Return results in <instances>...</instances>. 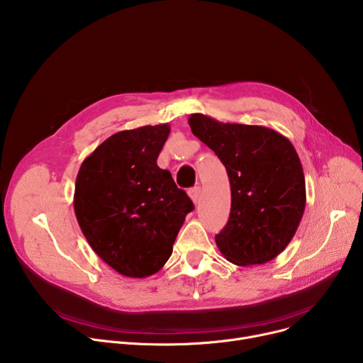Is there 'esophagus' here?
Wrapping results in <instances>:
<instances>
[{
    "label": "esophagus",
    "instance_id": "1",
    "mask_svg": "<svg viewBox=\"0 0 363 363\" xmlns=\"http://www.w3.org/2000/svg\"><path fill=\"white\" fill-rule=\"evenodd\" d=\"M189 196H190L191 201H194V203H198V201L201 198V187L195 186V187L189 189Z\"/></svg>",
    "mask_w": 363,
    "mask_h": 363
}]
</instances>
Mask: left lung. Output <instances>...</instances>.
I'll use <instances>...</instances> for the list:
<instances>
[{
    "instance_id": "obj_1",
    "label": "left lung",
    "mask_w": 363,
    "mask_h": 363,
    "mask_svg": "<svg viewBox=\"0 0 363 363\" xmlns=\"http://www.w3.org/2000/svg\"><path fill=\"white\" fill-rule=\"evenodd\" d=\"M189 125L221 160L230 179V218L216 236L220 252L242 267L274 259L293 239L306 205L294 146L264 125L220 123L203 114H191Z\"/></svg>"
}]
</instances>
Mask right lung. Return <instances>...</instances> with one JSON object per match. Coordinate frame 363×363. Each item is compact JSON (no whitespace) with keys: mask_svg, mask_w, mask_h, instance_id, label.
<instances>
[{"mask_svg":"<svg viewBox=\"0 0 363 363\" xmlns=\"http://www.w3.org/2000/svg\"><path fill=\"white\" fill-rule=\"evenodd\" d=\"M168 135V124L118 132L84 158L76 177L73 203L83 236L105 264L130 279L164 267L195 208L157 164Z\"/></svg>","mask_w":363,"mask_h":363,"instance_id":"right-lung-1","label":"right lung"}]
</instances>
